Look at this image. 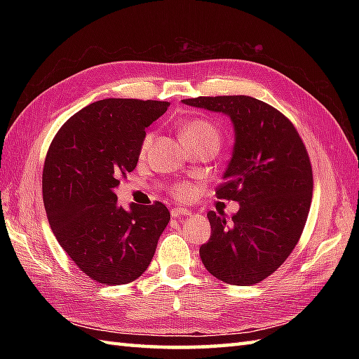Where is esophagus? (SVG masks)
<instances>
[{"label": "esophagus", "mask_w": 359, "mask_h": 359, "mask_svg": "<svg viewBox=\"0 0 359 359\" xmlns=\"http://www.w3.org/2000/svg\"><path fill=\"white\" fill-rule=\"evenodd\" d=\"M191 215V211L187 210V208H172L171 210V216L175 217H184V216H189Z\"/></svg>", "instance_id": "obj_1"}]
</instances>
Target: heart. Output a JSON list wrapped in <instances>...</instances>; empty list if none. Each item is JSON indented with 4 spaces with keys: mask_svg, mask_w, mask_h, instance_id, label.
Wrapping results in <instances>:
<instances>
[{
    "mask_svg": "<svg viewBox=\"0 0 359 359\" xmlns=\"http://www.w3.org/2000/svg\"><path fill=\"white\" fill-rule=\"evenodd\" d=\"M152 139H154V134L148 133L143 137L140 152L144 154L151 147ZM180 139L184 143H191V142H217L220 140L219 129L211 123L208 120L203 118H194L189 120L187 123L180 128ZM194 194V188L188 184H179L174 187V196L177 199H189Z\"/></svg>",
    "mask_w": 359,
    "mask_h": 359,
    "instance_id": "heart-1",
    "label": "heart"
}]
</instances>
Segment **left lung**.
<instances>
[{
  "label": "left lung",
  "mask_w": 359,
  "mask_h": 359,
  "mask_svg": "<svg viewBox=\"0 0 359 359\" xmlns=\"http://www.w3.org/2000/svg\"><path fill=\"white\" fill-rule=\"evenodd\" d=\"M182 103L225 114L234 129L231 160L216 194L238 202L239 211L230 220L208 212L211 238L199 250L202 262L226 284H257L290 256L306 225L313 191L306 147L292 121L257 98L197 97Z\"/></svg>",
  "instance_id": "8db88e82"
}]
</instances>
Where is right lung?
I'll use <instances>...</instances> for the list:
<instances>
[{
	"instance_id": "1",
	"label": "right lung",
	"mask_w": 359,
	"mask_h": 359,
	"mask_svg": "<svg viewBox=\"0 0 359 359\" xmlns=\"http://www.w3.org/2000/svg\"><path fill=\"white\" fill-rule=\"evenodd\" d=\"M168 102L104 98L60 128L43 168V201L60 245L79 269L103 285L135 280L148 269L170 222L163 203H131L114 193L139 162L152 121Z\"/></svg>"
}]
</instances>
